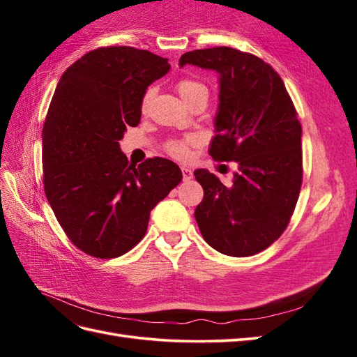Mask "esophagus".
Listing matches in <instances>:
<instances>
[{"instance_id": "1", "label": "esophagus", "mask_w": 357, "mask_h": 357, "mask_svg": "<svg viewBox=\"0 0 357 357\" xmlns=\"http://www.w3.org/2000/svg\"><path fill=\"white\" fill-rule=\"evenodd\" d=\"M181 172H183V180H190L193 177V172L189 167H181Z\"/></svg>"}]
</instances>
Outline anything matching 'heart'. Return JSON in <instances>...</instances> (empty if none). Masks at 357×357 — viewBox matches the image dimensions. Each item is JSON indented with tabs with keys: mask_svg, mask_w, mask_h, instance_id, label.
<instances>
[{
	"mask_svg": "<svg viewBox=\"0 0 357 357\" xmlns=\"http://www.w3.org/2000/svg\"><path fill=\"white\" fill-rule=\"evenodd\" d=\"M176 88L178 91V93L181 95V98L188 101L190 96L193 93H197L199 91H207L205 89V86L202 83H199L198 80H193V79H189V77H183L177 82ZM150 95H152V91H147L143 96V101H142V109L144 110L147 107V102H149V98ZM198 143V138L197 137H186V138H181V139H169V142L167 143L165 149L167 152L176 159H188L189 158V150H190V146L197 144Z\"/></svg>",
	"mask_w": 357,
	"mask_h": 357,
	"instance_id": "obj_1",
	"label": "heart"
}]
</instances>
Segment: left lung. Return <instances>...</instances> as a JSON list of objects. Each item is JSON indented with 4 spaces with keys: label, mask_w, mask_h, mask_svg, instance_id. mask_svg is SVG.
<instances>
[{
    "label": "left lung",
    "mask_w": 357,
    "mask_h": 357,
    "mask_svg": "<svg viewBox=\"0 0 357 357\" xmlns=\"http://www.w3.org/2000/svg\"><path fill=\"white\" fill-rule=\"evenodd\" d=\"M192 63L220 75L214 160L238 164L231 188L207 169L193 174L204 189L195 210L199 231L215 250L235 257L265 250L284 232L302 185V128L277 71L232 47L185 53Z\"/></svg>",
    "instance_id": "8db88e82"
}]
</instances>
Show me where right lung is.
<instances>
[{
	"mask_svg": "<svg viewBox=\"0 0 357 357\" xmlns=\"http://www.w3.org/2000/svg\"><path fill=\"white\" fill-rule=\"evenodd\" d=\"M169 71L168 59L129 46L100 47L66 70L43 126V183L71 243L113 259L147 231L150 211L181 181L165 158L129 165L119 142L142 117L146 89Z\"/></svg>",
	"mask_w": 357,
	"mask_h": 357,
	"instance_id": "obj_1",
	"label": "right lung"
}]
</instances>
